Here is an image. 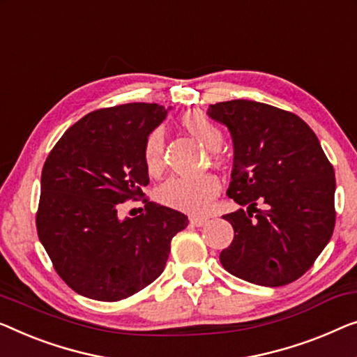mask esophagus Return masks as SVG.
<instances>
[{
	"label": "esophagus",
	"instance_id": "obj_1",
	"mask_svg": "<svg viewBox=\"0 0 357 357\" xmlns=\"http://www.w3.org/2000/svg\"><path fill=\"white\" fill-rule=\"evenodd\" d=\"M206 222H208V219H206V217H195V215L190 217V224L195 225V227H203Z\"/></svg>",
	"mask_w": 357,
	"mask_h": 357
}]
</instances>
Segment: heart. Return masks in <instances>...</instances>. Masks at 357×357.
<instances>
[{
    "mask_svg": "<svg viewBox=\"0 0 357 357\" xmlns=\"http://www.w3.org/2000/svg\"><path fill=\"white\" fill-rule=\"evenodd\" d=\"M182 126L199 140L206 148L214 151L217 161L220 156L217 149L224 142L222 130L211 119L199 111H190L182 116ZM143 159L148 172L156 175L164 169V128L154 127L143 143ZM220 191V182L214 174L199 177H170L159 188V199L169 208L191 215H204L213 208L214 199Z\"/></svg>",
    "mask_w": 357,
    "mask_h": 357,
    "instance_id": "1",
    "label": "heart"
}]
</instances>
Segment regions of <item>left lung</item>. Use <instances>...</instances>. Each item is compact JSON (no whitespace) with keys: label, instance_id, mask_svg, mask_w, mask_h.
<instances>
[{"label":"left lung","instance_id":"1","mask_svg":"<svg viewBox=\"0 0 357 357\" xmlns=\"http://www.w3.org/2000/svg\"><path fill=\"white\" fill-rule=\"evenodd\" d=\"M208 114L231 133L227 195L241 206L222 215L235 230L222 266L262 287L298 280L332 238L337 217L335 170L316 133L301 117L264 102H215Z\"/></svg>","mask_w":357,"mask_h":357}]
</instances>
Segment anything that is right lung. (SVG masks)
Instances as JSON below:
<instances>
[{
	"mask_svg": "<svg viewBox=\"0 0 357 357\" xmlns=\"http://www.w3.org/2000/svg\"><path fill=\"white\" fill-rule=\"evenodd\" d=\"M167 111L154 102L102 107L69 127L41 170L37 231L54 271L75 293L121 301L156 280L188 217L149 201L144 138ZM144 198L137 218L118 217Z\"/></svg>",
	"mask_w": 357,
	"mask_h": 357,
	"instance_id": "right-lung-1",
	"label": "right lung"
}]
</instances>
